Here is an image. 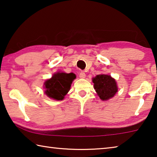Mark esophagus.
Returning a JSON list of instances; mask_svg holds the SVG:
<instances>
[{
	"label": "esophagus",
	"instance_id": "esophagus-1",
	"mask_svg": "<svg viewBox=\"0 0 157 157\" xmlns=\"http://www.w3.org/2000/svg\"><path fill=\"white\" fill-rule=\"evenodd\" d=\"M79 77L80 78H85V77H86V74L84 72V71H82V72L79 73Z\"/></svg>",
	"mask_w": 157,
	"mask_h": 157
}]
</instances>
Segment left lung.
<instances>
[{
	"label": "left lung",
	"mask_w": 157,
	"mask_h": 157,
	"mask_svg": "<svg viewBox=\"0 0 157 157\" xmlns=\"http://www.w3.org/2000/svg\"><path fill=\"white\" fill-rule=\"evenodd\" d=\"M94 88L101 100H108L115 95L118 90L115 79L109 75L100 74L93 78Z\"/></svg>",
	"instance_id": "left-lung-1"
}]
</instances>
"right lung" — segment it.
<instances>
[{
	"label": "right lung",
	"instance_id": "obj_1",
	"mask_svg": "<svg viewBox=\"0 0 157 157\" xmlns=\"http://www.w3.org/2000/svg\"><path fill=\"white\" fill-rule=\"evenodd\" d=\"M76 78L73 73L58 72L54 73L52 78L44 82V93L49 98L56 100H62L69 92L71 84Z\"/></svg>",
	"mask_w": 157,
	"mask_h": 157
}]
</instances>
